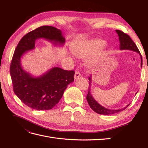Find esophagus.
<instances>
[{
	"mask_svg": "<svg viewBox=\"0 0 148 148\" xmlns=\"http://www.w3.org/2000/svg\"><path fill=\"white\" fill-rule=\"evenodd\" d=\"M81 77V74H80L78 71H76L75 73V76H74V78L76 79L78 78H79Z\"/></svg>",
	"mask_w": 148,
	"mask_h": 148,
	"instance_id": "1",
	"label": "esophagus"
}]
</instances>
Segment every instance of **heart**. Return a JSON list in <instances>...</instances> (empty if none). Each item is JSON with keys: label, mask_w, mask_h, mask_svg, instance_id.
<instances>
[{"label": "heart", "mask_w": 148, "mask_h": 148, "mask_svg": "<svg viewBox=\"0 0 148 148\" xmlns=\"http://www.w3.org/2000/svg\"><path fill=\"white\" fill-rule=\"evenodd\" d=\"M104 44V41L101 39L87 40L73 47V52L74 54L78 57H86L95 53L89 61L90 65H94L99 61Z\"/></svg>", "instance_id": "obj_1"}]
</instances>
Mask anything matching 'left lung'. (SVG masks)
<instances>
[{
	"label": "left lung",
	"mask_w": 148,
	"mask_h": 148,
	"mask_svg": "<svg viewBox=\"0 0 148 148\" xmlns=\"http://www.w3.org/2000/svg\"><path fill=\"white\" fill-rule=\"evenodd\" d=\"M116 33H117L119 37V41H120V45H119V48L120 50H130L135 51L137 53H138L140 56L141 57V65L142 66L143 64V60H142V57L141 53L139 51L138 49L135 44V43L133 41V40L131 39V38L127 34L124 33L122 32V31L120 30H115ZM89 80V86L88 89V95L86 96V99L88 102V104L90 106L91 108L95 112L99 114H102V115H110V114H114L115 113L119 112L125 110L127 107L130 105H127L126 107H124L123 109H115V110H112V109H107L106 107L102 106L101 104H99L98 103L96 100H95V98H94L91 93V75H90V77H89L88 78Z\"/></svg>",
	"instance_id": "left-lung-1"
}]
</instances>
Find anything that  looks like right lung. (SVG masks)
<instances>
[{"label":"right lung","mask_w":148,"mask_h":148,"mask_svg":"<svg viewBox=\"0 0 148 148\" xmlns=\"http://www.w3.org/2000/svg\"><path fill=\"white\" fill-rule=\"evenodd\" d=\"M42 38L55 46H63L65 38L60 29L42 26L21 38L15 49L10 64V73L13 91L25 105L36 110H49L59 102L67 86L74 81L75 71L53 67L39 77L25 71L21 64L25 53L35 48V42Z\"/></svg>","instance_id":"obj_1"}]
</instances>
